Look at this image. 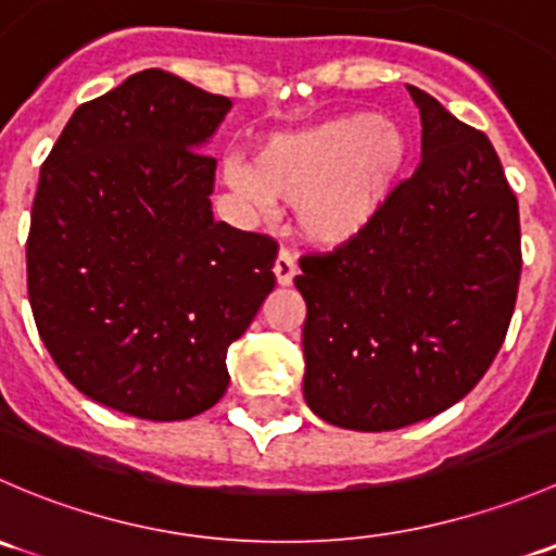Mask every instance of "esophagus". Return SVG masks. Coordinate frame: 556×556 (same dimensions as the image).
<instances>
[{"label":"esophagus","instance_id":"obj_1","mask_svg":"<svg viewBox=\"0 0 556 556\" xmlns=\"http://www.w3.org/2000/svg\"><path fill=\"white\" fill-rule=\"evenodd\" d=\"M274 274H277V282L282 285H293V277L299 274V268H295V257L290 250H279L277 255V263H274Z\"/></svg>","mask_w":556,"mask_h":556}]
</instances>
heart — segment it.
<instances>
[{
	"instance_id": "obj_1",
	"label": "heart",
	"mask_w": 556,
	"mask_h": 556,
	"mask_svg": "<svg viewBox=\"0 0 556 556\" xmlns=\"http://www.w3.org/2000/svg\"><path fill=\"white\" fill-rule=\"evenodd\" d=\"M412 142L377 112H350L301 131L271 134L255 159L231 161L226 179L250 204L295 201L306 242L341 247L366 233L406 177Z\"/></svg>"
}]
</instances>
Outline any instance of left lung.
Segmentation results:
<instances>
[{
    "label": "left lung",
    "instance_id": "1",
    "mask_svg": "<svg viewBox=\"0 0 556 556\" xmlns=\"http://www.w3.org/2000/svg\"><path fill=\"white\" fill-rule=\"evenodd\" d=\"M422 164L379 220L301 257L304 397L325 422L382 433L463 401L495 361L517 304L519 204L486 134L406 86Z\"/></svg>",
    "mask_w": 556,
    "mask_h": 556
}]
</instances>
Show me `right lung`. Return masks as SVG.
<instances>
[{"instance_id": "add662e5", "label": "right lung", "mask_w": 556, "mask_h": 556, "mask_svg": "<svg viewBox=\"0 0 556 556\" xmlns=\"http://www.w3.org/2000/svg\"><path fill=\"white\" fill-rule=\"evenodd\" d=\"M231 99L144 70L80 104L39 172L26 242L39 339L115 412L190 419L228 390V346L271 293L277 242L212 215L201 153Z\"/></svg>"}]
</instances>
